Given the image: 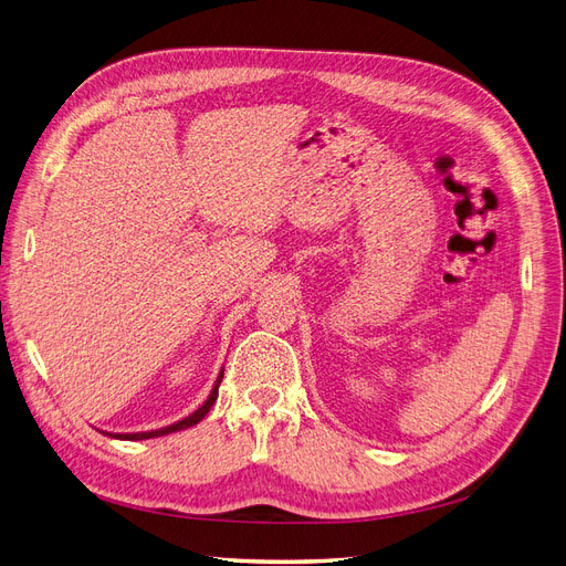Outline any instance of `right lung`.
Segmentation results:
<instances>
[{"label":"right lung","instance_id":"1","mask_svg":"<svg viewBox=\"0 0 566 566\" xmlns=\"http://www.w3.org/2000/svg\"><path fill=\"white\" fill-rule=\"evenodd\" d=\"M221 380H223V368H221V373H219V378H217V382H214L212 391H209L207 401H205L196 412H191L188 417H184V420H179V422H175V424H170V427L154 429V431H139V433H109V436L120 438V441H146V438H158V436H167V433H175V431H181V429L193 427V424H198V422L202 420V417L209 412V408L214 406L217 396H219V385H221ZM102 433H104V431H102Z\"/></svg>","mask_w":566,"mask_h":566}]
</instances>
